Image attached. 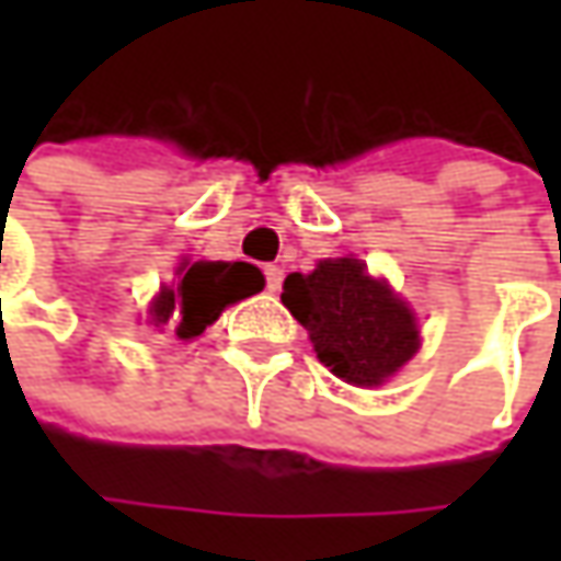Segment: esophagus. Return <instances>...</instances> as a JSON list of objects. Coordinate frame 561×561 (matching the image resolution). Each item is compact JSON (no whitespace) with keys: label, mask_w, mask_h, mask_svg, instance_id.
Instances as JSON below:
<instances>
[{"label":"esophagus","mask_w":561,"mask_h":561,"mask_svg":"<svg viewBox=\"0 0 561 561\" xmlns=\"http://www.w3.org/2000/svg\"><path fill=\"white\" fill-rule=\"evenodd\" d=\"M280 284H284V271L277 265H265V287H268V293L280 290Z\"/></svg>","instance_id":"esophagus-1"}]
</instances>
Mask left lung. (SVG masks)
Masks as SVG:
<instances>
[{
  "label": "left lung",
  "mask_w": 561,
  "mask_h": 561,
  "mask_svg": "<svg viewBox=\"0 0 561 561\" xmlns=\"http://www.w3.org/2000/svg\"><path fill=\"white\" fill-rule=\"evenodd\" d=\"M280 302L309 331L318 358L356 387H377L415 356L419 328L393 290L358 259L321 262L290 274Z\"/></svg>",
  "instance_id": "obj_1"
}]
</instances>
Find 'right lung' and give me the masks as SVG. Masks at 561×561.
Instances as JSON below:
<instances>
[{"label":"right lung","mask_w":561,"mask_h":561,"mask_svg":"<svg viewBox=\"0 0 561 561\" xmlns=\"http://www.w3.org/2000/svg\"><path fill=\"white\" fill-rule=\"evenodd\" d=\"M265 287L262 271L249 262H196L181 265L178 284L164 287L152 302V324L178 340H193L218 321L227 306Z\"/></svg>","instance_id":"right-lung-1"}]
</instances>
